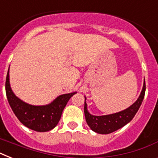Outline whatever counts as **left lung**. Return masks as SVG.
Here are the masks:
<instances>
[{"mask_svg": "<svg viewBox=\"0 0 158 158\" xmlns=\"http://www.w3.org/2000/svg\"><path fill=\"white\" fill-rule=\"evenodd\" d=\"M145 90H146V85L144 81L142 92L137 101L127 109L111 115H99V116L91 115L87 110L86 102H84V115H85L87 124L94 132L102 135L110 134L122 128L135 117V114L137 113L142 104L144 98Z\"/></svg>", "mask_w": 158, "mask_h": 158, "instance_id": "8db88e82", "label": "left lung"}]
</instances>
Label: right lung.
Masks as SVG:
<instances>
[{"label": "right lung", "instance_id": "obj_1", "mask_svg": "<svg viewBox=\"0 0 158 158\" xmlns=\"http://www.w3.org/2000/svg\"><path fill=\"white\" fill-rule=\"evenodd\" d=\"M9 69L6 79V93L11 109L23 125L38 132H46L56 126L62 111L74 94L60 95L49 105L33 106L25 103L14 94L10 86Z\"/></svg>", "mask_w": 158, "mask_h": 158}]
</instances>
